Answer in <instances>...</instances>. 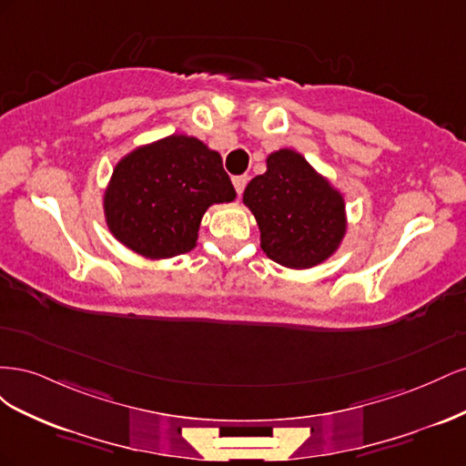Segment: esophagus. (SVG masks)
I'll return each instance as SVG.
<instances>
[{"mask_svg":"<svg viewBox=\"0 0 466 466\" xmlns=\"http://www.w3.org/2000/svg\"><path fill=\"white\" fill-rule=\"evenodd\" d=\"M247 177L245 175H241V177H233V187H235V190H237V194H241L243 190H245V187H247Z\"/></svg>","mask_w":466,"mask_h":466,"instance_id":"esophagus-1","label":"esophagus"}]
</instances>
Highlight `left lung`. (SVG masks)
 Instances as JSON below:
<instances>
[{
	"label": "left lung",
	"mask_w": 466,
	"mask_h": 466,
	"mask_svg": "<svg viewBox=\"0 0 466 466\" xmlns=\"http://www.w3.org/2000/svg\"><path fill=\"white\" fill-rule=\"evenodd\" d=\"M243 202L257 218L266 257L281 266H317L346 235L344 196L293 149L268 155L266 173L248 182Z\"/></svg>",
	"instance_id": "obj_1"
}]
</instances>
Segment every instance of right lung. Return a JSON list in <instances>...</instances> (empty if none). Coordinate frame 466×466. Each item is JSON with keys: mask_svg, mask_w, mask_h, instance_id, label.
I'll use <instances>...</instances> for the list:
<instances>
[{"mask_svg": "<svg viewBox=\"0 0 466 466\" xmlns=\"http://www.w3.org/2000/svg\"><path fill=\"white\" fill-rule=\"evenodd\" d=\"M221 155L192 136L173 134L122 157L105 192V218L118 241L146 258L185 255L214 204L233 202Z\"/></svg>", "mask_w": 466, "mask_h": 466, "instance_id": "1", "label": "right lung"}]
</instances>
